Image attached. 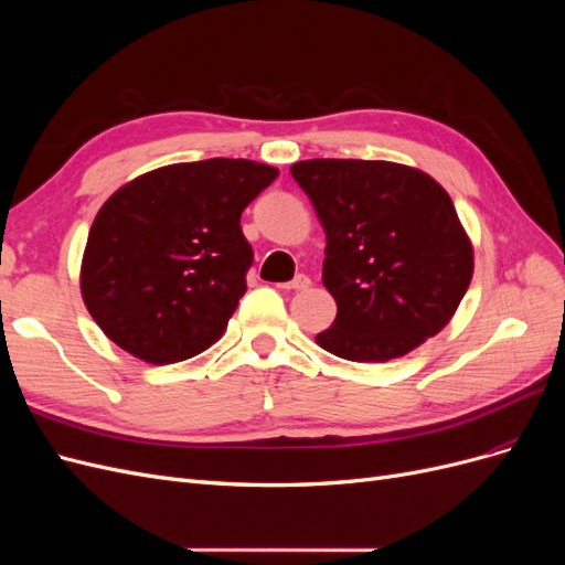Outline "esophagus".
Wrapping results in <instances>:
<instances>
[{
    "label": "esophagus",
    "mask_w": 565,
    "mask_h": 565,
    "mask_svg": "<svg viewBox=\"0 0 565 565\" xmlns=\"http://www.w3.org/2000/svg\"><path fill=\"white\" fill-rule=\"evenodd\" d=\"M306 287H311V280L306 276H297L295 280L280 285V289H287V292H301V289H306Z\"/></svg>",
    "instance_id": "1"
}]
</instances>
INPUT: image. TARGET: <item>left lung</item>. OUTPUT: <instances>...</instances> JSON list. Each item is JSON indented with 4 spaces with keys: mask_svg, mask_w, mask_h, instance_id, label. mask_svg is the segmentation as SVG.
Masks as SVG:
<instances>
[{
    "mask_svg": "<svg viewBox=\"0 0 565 565\" xmlns=\"http://www.w3.org/2000/svg\"><path fill=\"white\" fill-rule=\"evenodd\" d=\"M289 172L328 237L322 285L337 318L318 347L386 363L446 328L473 276V247L446 188L386 160H301Z\"/></svg>",
    "mask_w": 565,
    "mask_h": 565,
    "instance_id": "left-lung-1",
    "label": "left lung"
}]
</instances>
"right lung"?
I'll list each match as a JSON object with an SVG mask.
<instances>
[{
  "label": "right lung",
  "mask_w": 565,
  "mask_h": 565,
  "mask_svg": "<svg viewBox=\"0 0 565 565\" xmlns=\"http://www.w3.org/2000/svg\"><path fill=\"white\" fill-rule=\"evenodd\" d=\"M276 177L270 164L212 158L117 188L94 218L79 268L84 306L104 334L150 365L218 341L254 256L241 216Z\"/></svg>",
  "instance_id": "obj_1"
}]
</instances>
